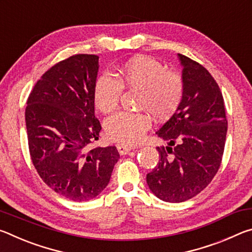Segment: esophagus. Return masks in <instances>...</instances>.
Segmentation results:
<instances>
[{"mask_svg": "<svg viewBox=\"0 0 252 252\" xmlns=\"http://www.w3.org/2000/svg\"><path fill=\"white\" fill-rule=\"evenodd\" d=\"M118 151L120 155H126L127 152L133 150L136 147L135 146H131V144H118Z\"/></svg>", "mask_w": 252, "mask_h": 252, "instance_id": "obj_1", "label": "esophagus"}]
</instances>
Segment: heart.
Listing matches in <instances>:
<instances>
[{"mask_svg":"<svg viewBox=\"0 0 252 252\" xmlns=\"http://www.w3.org/2000/svg\"><path fill=\"white\" fill-rule=\"evenodd\" d=\"M116 79L101 75L96 80L93 100L102 113H111L118 108L122 89L139 91L138 109L148 111L158 121L167 120L176 112L183 96V81L174 72L167 71L157 60L138 55L119 67ZM147 113L121 112L109 118L105 133L112 141L123 144L138 142L150 126Z\"/></svg>","mask_w":252,"mask_h":252,"instance_id":"obj_1","label":"heart"}]
</instances>
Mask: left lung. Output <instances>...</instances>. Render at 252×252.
I'll list each match as a JSON object with an SVG mask.
<instances>
[{
	"mask_svg": "<svg viewBox=\"0 0 252 252\" xmlns=\"http://www.w3.org/2000/svg\"><path fill=\"white\" fill-rule=\"evenodd\" d=\"M183 96L172 117L156 132L167 142L158 147L159 163L147 174L151 192L165 202H182L201 192L218 172L228 122L222 93L212 75L193 60L178 54Z\"/></svg>",
	"mask_w": 252,
	"mask_h": 252,
	"instance_id": "1",
	"label": "left lung"
}]
</instances>
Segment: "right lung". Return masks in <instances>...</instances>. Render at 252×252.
Returning a JSON list of instances; mask_svg holds the SVG:
<instances>
[{"instance_id": "obj_1", "label": "right lung", "mask_w": 252, "mask_h": 252, "mask_svg": "<svg viewBox=\"0 0 252 252\" xmlns=\"http://www.w3.org/2000/svg\"><path fill=\"white\" fill-rule=\"evenodd\" d=\"M99 57L76 54L57 63L34 85L25 109L29 149L37 173L73 201L96 198L109 185L120 155L116 147H88L99 140L93 91Z\"/></svg>"}]
</instances>
